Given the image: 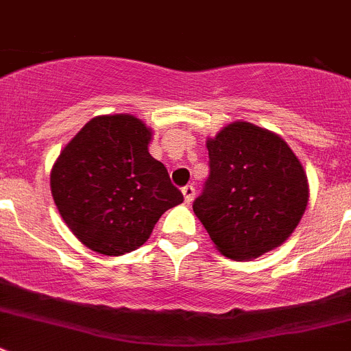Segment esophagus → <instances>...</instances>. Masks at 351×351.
Listing matches in <instances>:
<instances>
[{
  "label": "esophagus",
  "instance_id": "esophagus-1",
  "mask_svg": "<svg viewBox=\"0 0 351 351\" xmlns=\"http://www.w3.org/2000/svg\"><path fill=\"white\" fill-rule=\"evenodd\" d=\"M182 193H183V197H185V202L186 204H192L193 197H195V186H193V185H185L182 189Z\"/></svg>",
  "mask_w": 351,
  "mask_h": 351
}]
</instances>
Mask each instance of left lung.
<instances>
[{
    "label": "left lung",
    "instance_id": "1",
    "mask_svg": "<svg viewBox=\"0 0 351 351\" xmlns=\"http://www.w3.org/2000/svg\"><path fill=\"white\" fill-rule=\"evenodd\" d=\"M209 178L193 213L217 250L248 261L280 247L308 202L307 175L287 142L237 121L207 141Z\"/></svg>",
    "mask_w": 351,
    "mask_h": 351
}]
</instances>
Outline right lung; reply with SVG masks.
<instances>
[{
  "instance_id": "add662e5",
  "label": "right lung",
  "mask_w": 351,
  "mask_h": 351,
  "mask_svg": "<svg viewBox=\"0 0 351 351\" xmlns=\"http://www.w3.org/2000/svg\"><path fill=\"white\" fill-rule=\"evenodd\" d=\"M151 130L132 114L93 118L61 151L51 193L71 233L90 250L121 255L147 241L162 213L183 202L147 151Z\"/></svg>"
}]
</instances>
